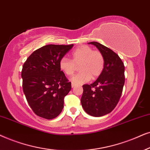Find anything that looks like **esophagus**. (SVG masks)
I'll return each mask as SVG.
<instances>
[{
    "mask_svg": "<svg viewBox=\"0 0 150 150\" xmlns=\"http://www.w3.org/2000/svg\"><path fill=\"white\" fill-rule=\"evenodd\" d=\"M75 86H76V84H75V83H71V86H72V88L75 87Z\"/></svg>",
    "mask_w": 150,
    "mask_h": 150,
    "instance_id": "34e87169",
    "label": "esophagus"
}]
</instances>
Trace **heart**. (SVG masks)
I'll use <instances>...</instances> for the list:
<instances>
[{"label":"heart","instance_id":"obj_1","mask_svg":"<svg viewBox=\"0 0 150 150\" xmlns=\"http://www.w3.org/2000/svg\"><path fill=\"white\" fill-rule=\"evenodd\" d=\"M71 57V59L67 57H62L59 65L68 76H72L76 71L77 66L79 65L81 71L72 79L75 83H84L91 78H97L104 69L105 58L103 53L90 46H79L72 52Z\"/></svg>","mask_w":150,"mask_h":150}]
</instances>
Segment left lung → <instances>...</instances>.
<instances>
[{
  "label": "left lung",
  "instance_id": "obj_1",
  "mask_svg": "<svg viewBox=\"0 0 150 150\" xmlns=\"http://www.w3.org/2000/svg\"><path fill=\"white\" fill-rule=\"evenodd\" d=\"M103 53L105 67L95 82L83 85L81 103L88 115L101 117L111 112L118 103L125 83V67L115 52L97 42H91Z\"/></svg>",
  "mask_w": 150,
  "mask_h": 150
}]
</instances>
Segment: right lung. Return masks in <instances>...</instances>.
I'll return each instance as SVG.
<instances>
[{"instance_id": "obj_1", "label": "right lung", "mask_w": 150, "mask_h": 150, "mask_svg": "<svg viewBox=\"0 0 150 150\" xmlns=\"http://www.w3.org/2000/svg\"><path fill=\"white\" fill-rule=\"evenodd\" d=\"M73 47L48 45L33 51L24 63L21 76L27 101L35 115L44 119L57 117L71 82L61 71L59 62Z\"/></svg>"}]
</instances>
